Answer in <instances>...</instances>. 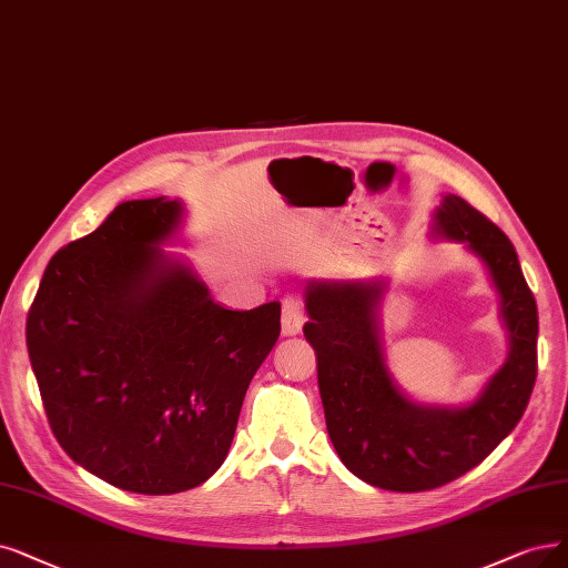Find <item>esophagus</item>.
Instances as JSON below:
<instances>
[{
	"mask_svg": "<svg viewBox=\"0 0 568 568\" xmlns=\"http://www.w3.org/2000/svg\"><path fill=\"white\" fill-rule=\"evenodd\" d=\"M305 324V310L301 298L288 296L282 303V333L284 335H298Z\"/></svg>",
	"mask_w": 568,
	"mask_h": 568,
	"instance_id": "34e87169",
	"label": "esophagus"
}]
</instances>
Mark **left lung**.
Masks as SVG:
<instances>
[{
	"label": "left lung",
	"mask_w": 568,
	"mask_h": 568,
	"mask_svg": "<svg viewBox=\"0 0 568 568\" xmlns=\"http://www.w3.org/2000/svg\"><path fill=\"white\" fill-rule=\"evenodd\" d=\"M434 233L464 242L489 270L510 352L480 396L464 407L419 405L392 379L377 324L384 282H310L303 326L331 443L373 487L426 491L478 466L517 426L536 382L538 310L513 242L459 195H445Z\"/></svg>",
	"instance_id": "1"
}]
</instances>
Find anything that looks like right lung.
<instances>
[{
  "mask_svg": "<svg viewBox=\"0 0 568 568\" xmlns=\"http://www.w3.org/2000/svg\"><path fill=\"white\" fill-rule=\"evenodd\" d=\"M179 200L121 202L51 258L28 352L53 436L79 466L138 494L186 491L229 455L282 305L225 310L165 256Z\"/></svg>",
  "mask_w": 568,
  "mask_h": 568,
  "instance_id": "1",
  "label": "right lung"
}]
</instances>
